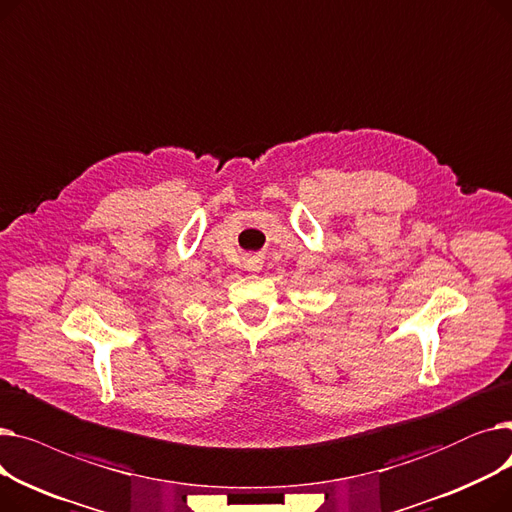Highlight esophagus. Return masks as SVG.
Returning <instances> with one entry per match:
<instances>
[{
	"instance_id": "1",
	"label": "esophagus",
	"mask_w": 512,
	"mask_h": 512,
	"mask_svg": "<svg viewBox=\"0 0 512 512\" xmlns=\"http://www.w3.org/2000/svg\"><path fill=\"white\" fill-rule=\"evenodd\" d=\"M247 270L257 272V270H261V263H259V261H249V263H247Z\"/></svg>"
}]
</instances>
